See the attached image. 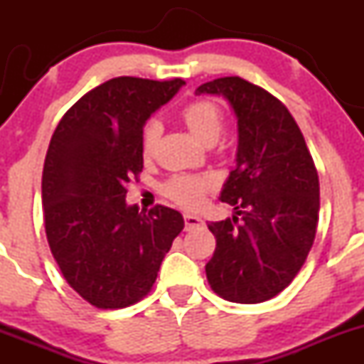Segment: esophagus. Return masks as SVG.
<instances>
[{"label":"esophagus","mask_w":364,"mask_h":364,"mask_svg":"<svg viewBox=\"0 0 364 364\" xmlns=\"http://www.w3.org/2000/svg\"><path fill=\"white\" fill-rule=\"evenodd\" d=\"M203 225H204V220L200 218V216L190 215V213H186V215H185V227H186V230L196 229V227H203Z\"/></svg>","instance_id":"1"}]
</instances>
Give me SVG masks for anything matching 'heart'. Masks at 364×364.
Returning <instances> with one entry per match:
<instances>
[{
  "mask_svg": "<svg viewBox=\"0 0 364 364\" xmlns=\"http://www.w3.org/2000/svg\"><path fill=\"white\" fill-rule=\"evenodd\" d=\"M183 121L188 130L203 142H215L220 137L223 128V116L220 109L209 100H197L186 105L181 112ZM160 123L149 121L142 132V151L144 155L155 149L156 141L160 137ZM215 186V179L211 176L200 174H179L168 179L164 185V193L174 203L185 208H197L203 204V199L208 190Z\"/></svg>",
  "mask_w": 364,
  "mask_h": 364,
  "instance_id": "heart-1",
  "label": "heart"
}]
</instances>
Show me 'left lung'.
Wrapping results in <instances>:
<instances>
[{"instance_id":"8db88e82","label":"left lung","mask_w":364,"mask_h":364,"mask_svg":"<svg viewBox=\"0 0 364 364\" xmlns=\"http://www.w3.org/2000/svg\"><path fill=\"white\" fill-rule=\"evenodd\" d=\"M196 95L223 97L237 119L236 167L220 200L234 205L240 218L208 225L216 248L205 277L223 299L262 303L289 287L314 245L317 168L294 117L266 90L241 77H222Z\"/></svg>"}]
</instances>
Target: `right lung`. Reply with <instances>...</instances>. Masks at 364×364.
<instances>
[{
  "mask_svg": "<svg viewBox=\"0 0 364 364\" xmlns=\"http://www.w3.org/2000/svg\"><path fill=\"white\" fill-rule=\"evenodd\" d=\"M185 80L116 77L61 117L47 149L42 204L50 252L70 287L97 308L142 299L185 227L181 213L128 205L142 171V128Z\"/></svg>",
  "mask_w": 364,
  "mask_h": 364,
  "instance_id": "add662e5",
  "label": "right lung"
}]
</instances>
